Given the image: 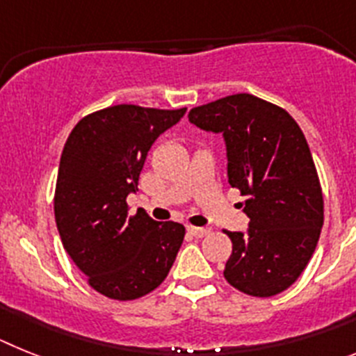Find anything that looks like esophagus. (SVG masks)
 <instances>
[{"mask_svg":"<svg viewBox=\"0 0 356 356\" xmlns=\"http://www.w3.org/2000/svg\"><path fill=\"white\" fill-rule=\"evenodd\" d=\"M188 233H190L191 236L202 238L208 236V234L211 233V229H209V227H193V225H190V227H188Z\"/></svg>","mask_w":356,"mask_h":356,"instance_id":"esophagus-1","label":"esophagus"}]
</instances>
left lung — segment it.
Returning a JSON list of instances; mask_svg holds the SVG:
<instances>
[{"instance_id": "8db88e82", "label": "left lung", "mask_w": 356, "mask_h": 356, "mask_svg": "<svg viewBox=\"0 0 356 356\" xmlns=\"http://www.w3.org/2000/svg\"><path fill=\"white\" fill-rule=\"evenodd\" d=\"M188 118L224 136L229 184L247 197L249 229L225 231L233 252L224 277L254 298L283 292L310 261L324 222L307 138L285 109L247 92L193 107Z\"/></svg>"}]
</instances>
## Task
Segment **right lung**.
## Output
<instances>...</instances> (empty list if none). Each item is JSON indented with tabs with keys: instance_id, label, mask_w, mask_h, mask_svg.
<instances>
[{
	"instance_id": "add662e5",
	"label": "right lung",
	"mask_w": 356,
	"mask_h": 356,
	"mask_svg": "<svg viewBox=\"0 0 356 356\" xmlns=\"http://www.w3.org/2000/svg\"><path fill=\"white\" fill-rule=\"evenodd\" d=\"M186 109L114 105L88 114L64 145L55 188L63 245L102 296L131 301L165 281L184 240V225L129 215L145 159Z\"/></svg>"
}]
</instances>
